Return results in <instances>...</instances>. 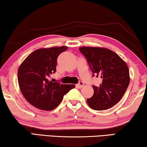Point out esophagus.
Instances as JSON below:
<instances>
[{
    "instance_id": "esophagus-1",
    "label": "esophagus",
    "mask_w": 147,
    "mask_h": 147,
    "mask_svg": "<svg viewBox=\"0 0 147 147\" xmlns=\"http://www.w3.org/2000/svg\"><path fill=\"white\" fill-rule=\"evenodd\" d=\"M84 82H80L77 85H76V86H77L78 88H82V87L84 86Z\"/></svg>"
}]
</instances>
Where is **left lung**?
I'll return each instance as SVG.
<instances>
[{
    "instance_id": "obj_1",
    "label": "left lung",
    "mask_w": 147,
    "mask_h": 147,
    "mask_svg": "<svg viewBox=\"0 0 147 147\" xmlns=\"http://www.w3.org/2000/svg\"><path fill=\"white\" fill-rule=\"evenodd\" d=\"M93 76L100 78L99 86H93L94 93L87 100L89 107L95 110H105L120 101L128 88L130 77L126 63L109 49L81 47Z\"/></svg>"
}]
</instances>
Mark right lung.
<instances>
[{
	"mask_svg": "<svg viewBox=\"0 0 147 147\" xmlns=\"http://www.w3.org/2000/svg\"><path fill=\"white\" fill-rule=\"evenodd\" d=\"M67 46L40 48L31 53L21 63L18 71L20 91L27 101L38 109L51 111L58 107L63 95L74 85L49 81L56 71L57 58Z\"/></svg>",
	"mask_w": 147,
	"mask_h": 147,
	"instance_id": "1",
	"label": "right lung"
}]
</instances>
